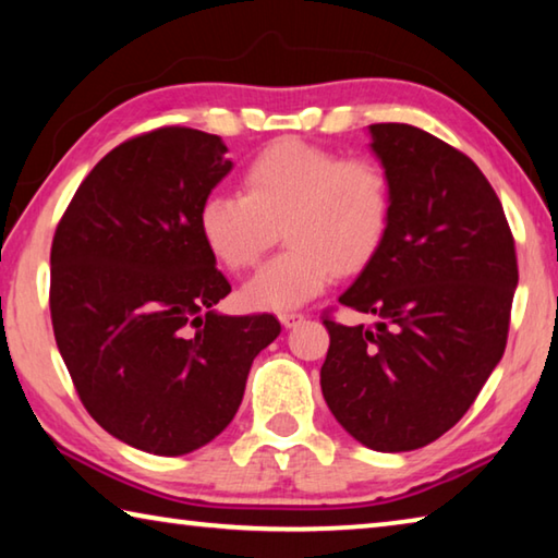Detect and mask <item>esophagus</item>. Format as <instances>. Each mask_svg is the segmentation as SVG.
Listing matches in <instances>:
<instances>
[{"mask_svg":"<svg viewBox=\"0 0 558 558\" xmlns=\"http://www.w3.org/2000/svg\"><path fill=\"white\" fill-rule=\"evenodd\" d=\"M302 319H305V315H300V313H282L280 315V323H282V327H286V329L298 327Z\"/></svg>","mask_w":558,"mask_h":558,"instance_id":"esophagus-1","label":"esophagus"}]
</instances>
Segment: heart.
<instances>
[{"mask_svg": "<svg viewBox=\"0 0 558 558\" xmlns=\"http://www.w3.org/2000/svg\"><path fill=\"white\" fill-rule=\"evenodd\" d=\"M245 194L211 192L199 231L214 258L231 270L256 266L286 233L290 248L245 282L241 300L258 313H288L317 298L335 272L369 263L389 229L391 189L366 157L298 137L268 145L243 172Z\"/></svg>", "mask_w": 558, "mask_h": 558, "instance_id": "1", "label": "heart"}]
</instances>
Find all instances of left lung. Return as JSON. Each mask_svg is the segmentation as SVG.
I'll return each instance as SVG.
<instances>
[{"label":"left lung","instance_id":"obj_1","mask_svg":"<svg viewBox=\"0 0 558 558\" xmlns=\"http://www.w3.org/2000/svg\"><path fill=\"white\" fill-rule=\"evenodd\" d=\"M391 189L379 251L339 302L376 323L329 329V411L379 452L440 438L505 354L519 280L502 204L470 157L403 122L369 125Z\"/></svg>","mask_w":558,"mask_h":558}]
</instances>
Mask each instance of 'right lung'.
Instances as JSON below:
<instances>
[{"mask_svg": "<svg viewBox=\"0 0 558 558\" xmlns=\"http://www.w3.org/2000/svg\"><path fill=\"white\" fill-rule=\"evenodd\" d=\"M221 137L162 128L112 149L83 179L51 245V323L86 411L155 456L211 442L239 411L272 315H223L231 292L199 231L231 172Z\"/></svg>", "mask_w": 558, "mask_h": 558, "instance_id": "add662e5", "label": "right lung"}]
</instances>
